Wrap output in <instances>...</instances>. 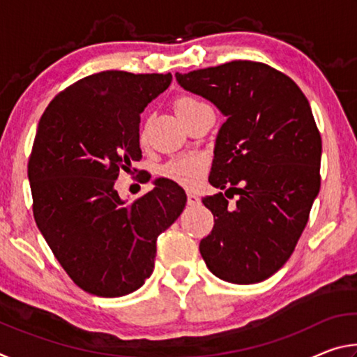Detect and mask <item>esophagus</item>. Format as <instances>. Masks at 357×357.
<instances>
[{
  "label": "esophagus",
  "mask_w": 357,
  "mask_h": 357,
  "mask_svg": "<svg viewBox=\"0 0 357 357\" xmlns=\"http://www.w3.org/2000/svg\"><path fill=\"white\" fill-rule=\"evenodd\" d=\"M187 203H189L190 206H195V204H200L202 200H200V197L197 195V193L187 192Z\"/></svg>",
  "instance_id": "obj_1"
}]
</instances>
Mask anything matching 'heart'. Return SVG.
Returning a JSON list of instances; mask_svg holds the SVG:
<instances>
[{"label":"heart","mask_w":357,"mask_h":357,"mask_svg":"<svg viewBox=\"0 0 357 357\" xmlns=\"http://www.w3.org/2000/svg\"><path fill=\"white\" fill-rule=\"evenodd\" d=\"M202 105H204L203 102L192 98V96H179L174 100V112L181 119ZM204 172H206V159L203 155H181L164 167V174L167 178L187 187L200 183Z\"/></svg>","instance_id":"1"}]
</instances>
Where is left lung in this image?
I'll return each instance as SVG.
<instances>
[{
    "label": "left lung",
    "instance_id": "8db88e82",
    "mask_svg": "<svg viewBox=\"0 0 357 357\" xmlns=\"http://www.w3.org/2000/svg\"><path fill=\"white\" fill-rule=\"evenodd\" d=\"M227 118L219 129L203 198L214 228L200 253L219 279L250 285L275 274L291 257L319 192L321 137L298 84L271 66L231 61L176 74ZM234 195L233 207L227 197Z\"/></svg>",
    "mask_w": 357,
    "mask_h": 357
}]
</instances>
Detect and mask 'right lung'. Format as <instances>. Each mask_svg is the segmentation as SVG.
<instances>
[{"label":"right lung","instance_id":"add662e5","mask_svg":"<svg viewBox=\"0 0 357 357\" xmlns=\"http://www.w3.org/2000/svg\"><path fill=\"white\" fill-rule=\"evenodd\" d=\"M172 74L105 70L70 84L39 121L28 178L39 231L84 291L119 298L154 269L155 241L185 208L170 179L132 204L114 189L142 159L140 113L170 86Z\"/></svg>","mask_w":357,"mask_h":357}]
</instances>
